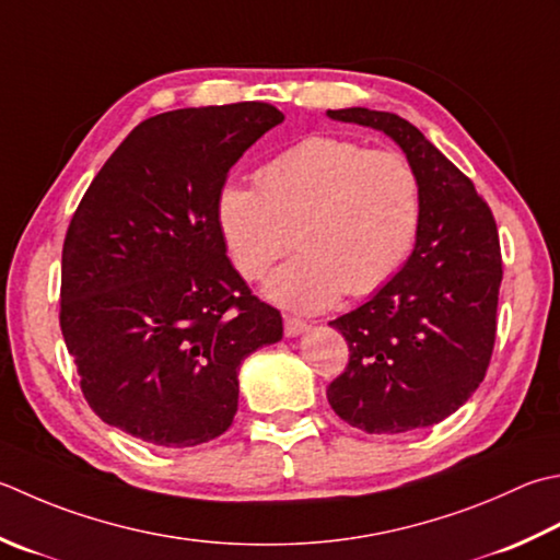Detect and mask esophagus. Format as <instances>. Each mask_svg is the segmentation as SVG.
<instances>
[{
  "mask_svg": "<svg viewBox=\"0 0 560 560\" xmlns=\"http://www.w3.org/2000/svg\"><path fill=\"white\" fill-rule=\"evenodd\" d=\"M305 330H308V325L299 320V317H291V315L283 317V332H287V337H299Z\"/></svg>",
  "mask_w": 560,
  "mask_h": 560,
  "instance_id": "obj_1",
  "label": "esophagus"
}]
</instances>
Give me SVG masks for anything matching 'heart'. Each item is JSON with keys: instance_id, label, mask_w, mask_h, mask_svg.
<instances>
[{"instance_id": "obj_1", "label": "heart", "mask_w": 560, "mask_h": 560, "mask_svg": "<svg viewBox=\"0 0 560 560\" xmlns=\"http://www.w3.org/2000/svg\"><path fill=\"white\" fill-rule=\"evenodd\" d=\"M257 189L225 186L218 225L240 277L261 279L293 245L301 249L267 281V295L317 313L345 291L383 287L408 259L420 225V182L390 150L308 138L267 162Z\"/></svg>"}]
</instances>
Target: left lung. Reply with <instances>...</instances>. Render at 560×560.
Segmentation results:
<instances>
[{
    "instance_id": "obj_1",
    "label": "left lung",
    "mask_w": 560,
    "mask_h": 560,
    "mask_svg": "<svg viewBox=\"0 0 560 560\" xmlns=\"http://www.w3.org/2000/svg\"><path fill=\"white\" fill-rule=\"evenodd\" d=\"M327 116L396 140L420 182L412 255L364 305L330 323L347 339L349 364L327 400L369 434L432 427L474 396L490 364L502 281L495 218L410 120L361 106Z\"/></svg>"
}]
</instances>
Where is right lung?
Instances as JSON below:
<instances>
[{
    "label": "right lung",
    "mask_w": 560,
    "mask_h": 560,
    "mask_svg": "<svg viewBox=\"0 0 560 560\" xmlns=\"http://www.w3.org/2000/svg\"><path fill=\"white\" fill-rule=\"evenodd\" d=\"M281 120L261 102L152 116L82 196L62 245L60 327L106 424L170 448L233 424L240 364L283 325L230 265L218 196Z\"/></svg>",
    "instance_id": "add662e5"
}]
</instances>
